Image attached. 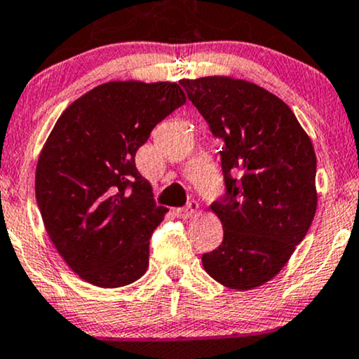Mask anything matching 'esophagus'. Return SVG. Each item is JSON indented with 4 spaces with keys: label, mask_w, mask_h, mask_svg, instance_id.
<instances>
[{
    "label": "esophagus",
    "mask_w": 359,
    "mask_h": 359,
    "mask_svg": "<svg viewBox=\"0 0 359 359\" xmlns=\"http://www.w3.org/2000/svg\"><path fill=\"white\" fill-rule=\"evenodd\" d=\"M197 210H198V203L195 201H190L185 207L177 208L175 213H177V217H179V219H190V217H192Z\"/></svg>",
    "instance_id": "34e87169"
}]
</instances>
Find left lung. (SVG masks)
Here are the masks:
<instances>
[{"mask_svg": "<svg viewBox=\"0 0 359 359\" xmlns=\"http://www.w3.org/2000/svg\"><path fill=\"white\" fill-rule=\"evenodd\" d=\"M180 86L225 144V194L210 205L224 240L203 253V269L224 287L257 288L283 269L315 217L313 144L292 109L260 86L225 76Z\"/></svg>", "mask_w": 359, "mask_h": 359, "instance_id": "1", "label": "left lung"}]
</instances>
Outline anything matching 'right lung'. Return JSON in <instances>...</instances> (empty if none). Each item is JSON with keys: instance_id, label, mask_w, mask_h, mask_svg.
Wrapping results in <instances>:
<instances>
[{"instance_id": "1", "label": "right lung", "mask_w": 359, "mask_h": 359, "mask_svg": "<svg viewBox=\"0 0 359 359\" xmlns=\"http://www.w3.org/2000/svg\"><path fill=\"white\" fill-rule=\"evenodd\" d=\"M185 104L175 83L112 81L62 112L36 167L46 232L74 273L102 288L126 287L149 266V242L164 220L135 152L158 122Z\"/></svg>"}]
</instances>
